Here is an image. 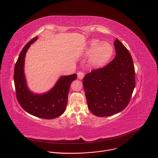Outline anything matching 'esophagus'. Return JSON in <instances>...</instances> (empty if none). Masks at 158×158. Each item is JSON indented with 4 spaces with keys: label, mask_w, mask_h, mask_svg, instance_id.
<instances>
[{
    "label": "esophagus",
    "mask_w": 158,
    "mask_h": 158,
    "mask_svg": "<svg viewBox=\"0 0 158 158\" xmlns=\"http://www.w3.org/2000/svg\"><path fill=\"white\" fill-rule=\"evenodd\" d=\"M84 76V74L82 72H79L77 73V77H78V79H82Z\"/></svg>",
    "instance_id": "esophagus-1"
}]
</instances>
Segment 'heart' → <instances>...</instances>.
Masks as SVG:
<instances>
[{"mask_svg":"<svg viewBox=\"0 0 158 158\" xmlns=\"http://www.w3.org/2000/svg\"><path fill=\"white\" fill-rule=\"evenodd\" d=\"M89 56V63L93 67H99L107 64L114 54V48L108 42H102L97 39L89 40L85 49Z\"/></svg>","mask_w":158,"mask_h":158,"instance_id":"b5f03b06","label":"heart"}]
</instances>
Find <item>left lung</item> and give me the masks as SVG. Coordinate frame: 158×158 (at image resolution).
I'll return each mask as SVG.
<instances>
[{"instance_id": "left-lung-1", "label": "left lung", "mask_w": 158, "mask_h": 158, "mask_svg": "<svg viewBox=\"0 0 158 158\" xmlns=\"http://www.w3.org/2000/svg\"><path fill=\"white\" fill-rule=\"evenodd\" d=\"M116 57L103 68L83 78L88 107L98 117L114 115L129 104L136 84L131 54L118 39L114 42Z\"/></svg>"}]
</instances>
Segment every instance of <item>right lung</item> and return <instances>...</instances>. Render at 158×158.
<instances>
[{
    "mask_svg": "<svg viewBox=\"0 0 158 158\" xmlns=\"http://www.w3.org/2000/svg\"><path fill=\"white\" fill-rule=\"evenodd\" d=\"M38 37L30 40L21 51L14 69V84L17 101L29 114L46 119L62 115L67 104V98L72 82L77 74L60 77L54 86L43 94H35L29 89L24 74L25 57L28 49Z\"/></svg>",
    "mask_w": 158,
    "mask_h": 158,
    "instance_id": "1",
    "label": "right lung"
}]
</instances>
